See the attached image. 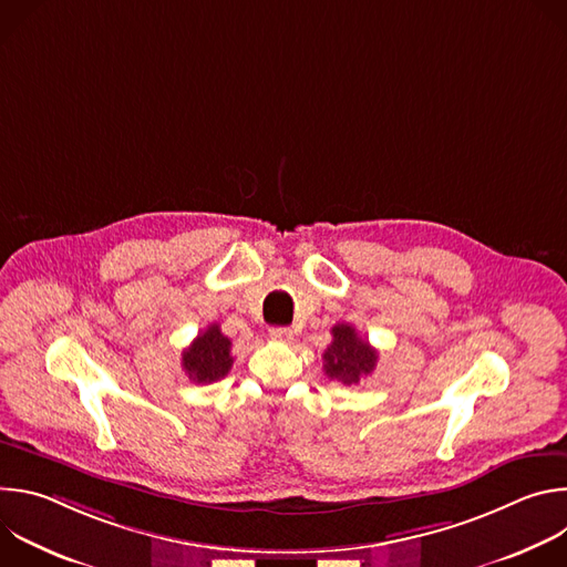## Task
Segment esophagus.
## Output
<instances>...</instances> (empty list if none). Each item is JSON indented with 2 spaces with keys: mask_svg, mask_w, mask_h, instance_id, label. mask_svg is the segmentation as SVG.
<instances>
[{
  "mask_svg": "<svg viewBox=\"0 0 567 567\" xmlns=\"http://www.w3.org/2000/svg\"><path fill=\"white\" fill-rule=\"evenodd\" d=\"M269 334H271V339H276V341H291L293 339V332L289 330V328H271L269 330Z\"/></svg>",
  "mask_w": 567,
  "mask_h": 567,
  "instance_id": "esophagus-1",
  "label": "esophagus"
}]
</instances>
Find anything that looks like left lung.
<instances>
[{"mask_svg": "<svg viewBox=\"0 0 567 567\" xmlns=\"http://www.w3.org/2000/svg\"><path fill=\"white\" fill-rule=\"evenodd\" d=\"M334 341L322 354V370L330 379H337L346 385L359 383L361 377H368L377 365V350L357 334L348 322H337L332 328Z\"/></svg>", "mask_w": 567, "mask_h": 567, "instance_id": "obj_1", "label": "left lung"}]
</instances>
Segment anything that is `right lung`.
<instances>
[{
    "label": "right lung",
    "mask_w": 567,
    "mask_h": 567,
    "mask_svg": "<svg viewBox=\"0 0 567 567\" xmlns=\"http://www.w3.org/2000/svg\"><path fill=\"white\" fill-rule=\"evenodd\" d=\"M182 365L193 383H213L228 374L233 365L230 339L219 326H208L182 354Z\"/></svg>",
    "instance_id": "add662e5"
}]
</instances>
